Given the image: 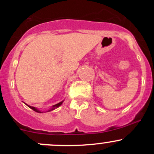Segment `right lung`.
Instances as JSON below:
<instances>
[{
	"mask_svg": "<svg viewBox=\"0 0 154 154\" xmlns=\"http://www.w3.org/2000/svg\"><path fill=\"white\" fill-rule=\"evenodd\" d=\"M63 101H64V100H63V101H61V102H60V103H57V104L54 105V106H52L51 107V109H50L49 110H48V111H46V112H51V111H52V110L58 108L59 106H61L62 103H63ZM25 104H26V103H25ZM26 105H27V106H28V107H29V108H30V109H32L33 110V111L36 112H38V113H43V112H43V111H41V110L35 108V107H34V106H29V105H27V104H26Z\"/></svg>",
	"mask_w": 154,
	"mask_h": 154,
	"instance_id": "right-lung-1",
	"label": "right lung"
}]
</instances>
